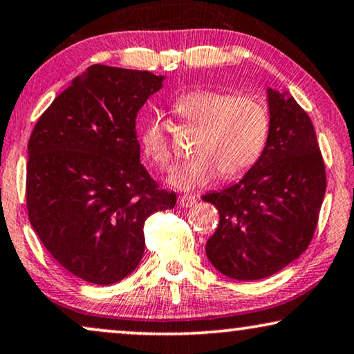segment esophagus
Masks as SVG:
<instances>
[{"label":"esophagus","mask_w":354,"mask_h":354,"mask_svg":"<svg viewBox=\"0 0 354 354\" xmlns=\"http://www.w3.org/2000/svg\"><path fill=\"white\" fill-rule=\"evenodd\" d=\"M196 202H197V198L194 197V196H181V197L178 198V205L183 207V208L192 207Z\"/></svg>","instance_id":"34e87169"}]
</instances>
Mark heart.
Listing matches in <instances>:
<instances>
[{
	"label": "heart",
	"mask_w": 354,
	"mask_h": 354,
	"mask_svg": "<svg viewBox=\"0 0 354 354\" xmlns=\"http://www.w3.org/2000/svg\"><path fill=\"white\" fill-rule=\"evenodd\" d=\"M173 112L184 125L198 128L192 152L196 158L173 173L170 183L178 189L205 186L220 170L223 178L241 176L255 165L270 134V113L257 97L232 96L215 89H194L181 94ZM142 152L157 168L173 165L168 129L153 117L139 129Z\"/></svg>",
	"instance_id": "b5f03b06"
}]
</instances>
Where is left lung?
Returning a JSON list of instances; mask_svg holds the SVG:
<instances>
[{
    "instance_id": "1",
    "label": "left lung",
    "mask_w": 354,
    "mask_h": 354,
    "mask_svg": "<svg viewBox=\"0 0 354 354\" xmlns=\"http://www.w3.org/2000/svg\"><path fill=\"white\" fill-rule=\"evenodd\" d=\"M270 134L241 181L202 198L220 212L207 257L237 281L270 277L310 247L327 178L311 118L293 97L268 89Z\"/></svg>"
}]
</instances>
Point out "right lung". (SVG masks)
I'll use <instances>...</instances> for the list:
<instances>
[{
	"mask_svg": "<svg viewBox=\"0 0 354 354\" xmlns=\"http://www.w3.org/2000/svg\"><path fill=\"white\" fill-rule=\"evenodd\" d=\"M163 77L94 64L38 118L28 139L30 225L54 260L83 281L125 279L144 253V223L170 210L139 163L136 117Z\"/></svg>",
	"mask_w": 354,
	"mask_h": 354,
	"instance_id": "right-lung-1",
	"label": "right lung"
}]
</instances>
